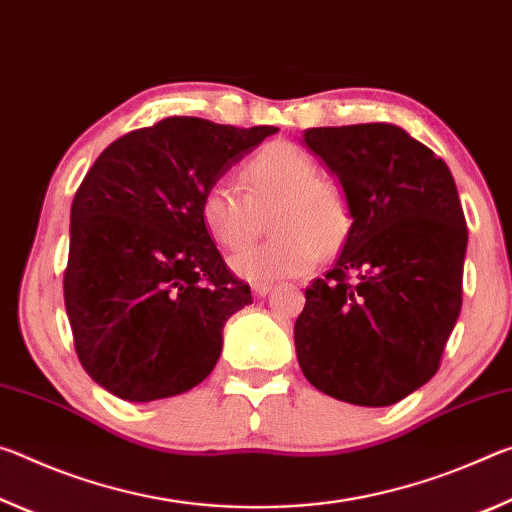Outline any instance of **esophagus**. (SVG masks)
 Returning <instances> with one entry per match:
<instances>
[{"label": "esophagus", "mask_w": 512, "mask_h": 512, "mask_svg": "<svg viewBox=\"0 0 512 512\" xmlns=\"http://www.w3.org/2000/svg\"><path fill=\"white\" fill-rule=\"evenodd\" d=\"M251 290H254V297H267L272 292V283H256Z\"/></svg>", "instance_id": "1"}]
</instances>
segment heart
Masks as SVG:
<instances>
[{
	"label": "heart",
	"instance_id": "obj_1",
	"mask_svg": "<svg viewBox=\"0 0 512 512\" xmlns=\"http://www.w3.org/2000/svg\"><path fill=\"white\" fill-rule=\"evenodd\" d=\"M242 192L215 181L201 197V222L217 245L240 251L273 213L277 236L231 258V270L251 283L311 272L320 256L342 247L351 231V206L340 183L322 177L311 154L290 142H270L240 172Z\"/></svg>",
	"mask_w": 512,
	"mask_h": 512
}]
</instances>
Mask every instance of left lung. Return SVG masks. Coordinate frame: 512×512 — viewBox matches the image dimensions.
<instances>
[{
  "label": "left lung",
  "mask_w": 512,
  "mask_h": 512,
  "mask_svg": "<svg viewBox=\"0 0 512 512\" xmlns=\"http://www.w3.org/2000/svg\"><path fill=\"white\" fill-rule=\"evenodd\" d=\"M351 231L295 322L301 372L354 406H392L438 372L463 304L467 224L447 163L395 124L306 129Z\"/></svg>",
  "instance_id": "1"
}]
</instances>
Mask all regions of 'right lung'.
<instances>
[{
  "label": "right lung",
  "instance_id": "obj_1",
  "mask_svg": "<svg viewBox=\"0 0 512 512\" xmlns=\"http://www.w3.org/2000/svg\"><path fill=\"white\" fill-rule=\"evenodd\" d=\"M279 129L165 117L108 145L70 211L65 311L83 370L147 404L213 372L226 320L251 304L201 222V197Z\"/></svg>",
  "mask_w": 512,
  "mask_h": 512
}]
</instances>
